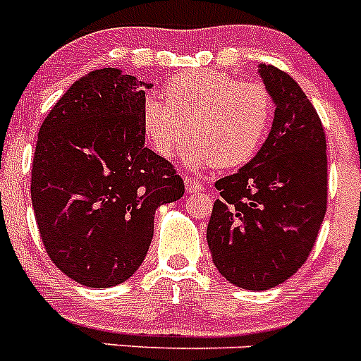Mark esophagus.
Here are the masks:
<instances>
[{
	"mask_svg": "<svg viewBox=\"0 0 361 361\" xmlns=\"http://www.w3.org/2000/svg\"><path fill=\"white\" fill-rule=\"evenodd\" d=\"M184 184H186V191L188 193H200L204 190L202 184L199 180H195L193 177H186L184 178Z\"/></svg>",
	"mask_w": 361,
	"mask_h": 361,
	"instance_id": "1",
	"label": "esophagus"
}]
</instances>
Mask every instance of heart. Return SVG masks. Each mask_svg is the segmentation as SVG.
Returning <instances> with one entry per match:
<instances>
[{
    "instance_id": "heart-1",
    "label": "heart",
    "mask_w": 361,
    "mask_h": 361,
    "mask_svg": "<svg viewBox=\"0 0 361 361\" xmlns=\"http://www.w3.org/2000/svg\"><path fill=\"white\" fill-rule=\"evenodd\" d=\"M273 116L271 95L257 81L228 73H180L166 85V103L146 97L141 123L146 141L162 159L184 148L193 170L208 164L238 166L250 161L267 135Z\"/></svg>"
}]
</instances>
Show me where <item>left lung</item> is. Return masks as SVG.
<instances>
[{
	"mask_svg": "<svg viewBox=\"0 0 361 361\" xmlns=\"http://www.w3.org/2000/svg\"><path fill=\"white\" fill-rule=\"evenodd\" d=\"M258 73L275 103L262 148L216 180L208 245L219 273L250 291L286 282L311 253L327 208V145L317 110L276 66Z\"/></svg>",
	"mask_w": 361,
	"mask_h": 361,
	"instance_id": "obj_1",
	"label": "left lung"
}]
</instances>
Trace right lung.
I'll list each match as a JSON object with an SVG mask.
<instances>
[{
	"mask_svg": "<svg viewBox=\"0 0 361 361\" xmlns=\"http://www.w3.org/2000/svg\"><path fill=\"white\" fill-rule=\"evenodd\" d=\"M149 82L119 68L82 75L37 133L30 195L50 260L75 282L111 288L145 260L153 216L184 195L173 166L145 148Z\"/></svg>",
	"mask_w": 361,
	"mask_h": 361,
	"instance_id": "1",
	"label": "right lung"
}]
</instances>
